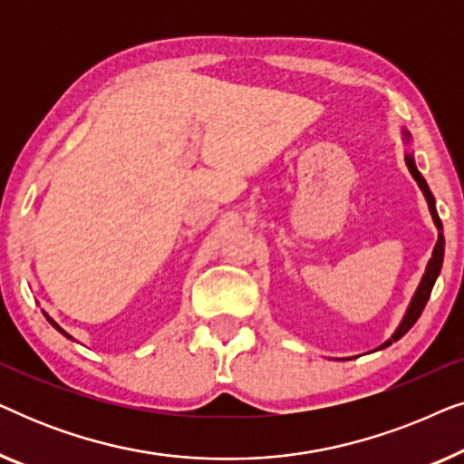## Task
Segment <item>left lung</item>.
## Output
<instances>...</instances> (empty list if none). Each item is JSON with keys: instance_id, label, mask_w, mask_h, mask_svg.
I'll return each instance as SVG.
<instances>
[{"instance_id": "1", "label": "left lung", "mask_w": 464, "mask_h": 464, "mask_svg": "<svg viewBox=\"0 0 464 464\" xmlns=\"http://www.w3.org/2000/svg\"><path fill=\"white\" fill-rule=\"evenodd\" d=\"M403 139H405V141H410V139H411L408 130H403ZM405 164H408L411 177H414L416 183H418V188L422 189L424 198H427V202H429V211H430V215H433V221H435V226H437V230H440V234H437V243H435L433 256H430V259H429L427 270H424V275H422V281H420V285H418L416 294H414V297H411V302H410L408 310H405L401 323H399V327L395 329V334H392L391 338L386 340L382 346H378V351H382V348L391 346L392 342H397L399 338H403V335L410 332L411 325H414V323L418 321V316L422 314L424 306H427V302H429V297H430V291H433V285H435V281H437V276H440L441 264H443V245H446V240H443V234H441L443 226H441L440 215H437L435 198H433V194H430V189H429V186H427V181H424V177L420 175V170L416 169L414 156L405 154Z\"/></svg>"}]
</instances>
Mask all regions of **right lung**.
I'll return each instance as SVG.
<instances>
[{"instance_id":"right-lung-1","label":"right lung","mask_w":464,"mask_h":464,"mask_svg":"<svg viewBox=\"0 0 464 464\" xmlns=\"http://www.w3.org/2000/svg\"><path fill=\"white\" fill-rule=\"evenodd\" d=\"M46 319H48V323H50V325H53L54 329H59V332H61L63 335H65V338H69V340H73V338H72V335H69V334H67V332H65V329H63V327H59V323H54L53 319H50V316H48V314H46Z\"/></svg>"}]
</instances>
